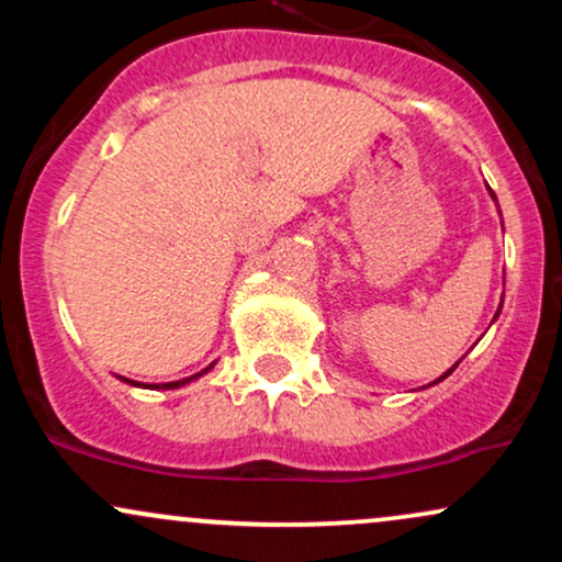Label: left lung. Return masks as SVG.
I'll return each mask as SVG.
<instances>
[{
    "label": "left lung",
    "instance_id": "obj_1",
    "mask_svg": "<svg viewBox=\"0 0 562 562\" xmlns=\"http://www.w3.org/2000/svg\"><path fill=\"white\" fill-rule=\"evenodd\" d=\"M454 367H457V364H454ZM454 367H451V370H454ZM451 370L447 372V375H451ZM447 375H441V378H438V380H436V383H441V380H443V378H447Z\"/></svg>",
    "mask_w": 562,
    "mask_h": 562
}]
</instances>
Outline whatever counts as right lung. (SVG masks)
<instances>
[{
    "mask_svg": "<svg viewBox=\"0 0 562 562\" xmlns=\"http://www.w3.org/2000/svg\"><path fill=\"white\" fill-rule=\"evenodd\" d=\"M211 370V367H209ZM192 378H198V375H192ZM192 378H184V380H177V383H160V385H150V389H179V385H184V383H190ZM121 380H126V378H121ZM126 383H132V380H126ZM132 385H139V383H132Z\"/></svg>",
    "mask_w": 562,
    "mask_h": 562,
    "instance_id": "obj_1",
    "label": "right lung"
}]
</instances>
